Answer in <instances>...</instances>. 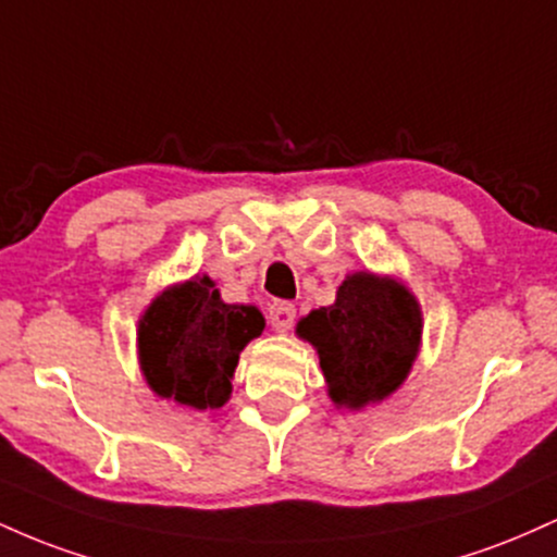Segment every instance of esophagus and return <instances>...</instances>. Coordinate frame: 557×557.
Returning a JSON list of instances; mask_svg holds the SVG:
<instances>
[{
    "instance_id": "obj_1",
    "label": "esophagus",
    "mask_w": 557,
    "mask_h": 557,
    "mask_svg": "<svg viewBox=\"0 0 557 557\" xmlns=\"http://www.w3.org/2000/svg\"><path fill=\"white\" fill-rule=\"evenodd\" d=\"M267 319H270V324L277 332H287L296 322V306L287 304V300H274L270 309H267Z\"/></svg>"
}]
</instances>
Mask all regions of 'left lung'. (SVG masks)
I'll list each match as a JSON object with an SVG mask.
<instances>
[{
  "label": "left lung",
  "mask_w": 557,
  "mask_h": 557,
  "mask_svg": "<svg viewBox=\"0 0 557 557\" xmlns=\"http://www.w3.org/2000/svg\"><path fill=\"white\" fill-rule=\"evenodd\" d=\"M298 335L317 348L330 398L361 408L406 380L419 354L421 311L400 283L359 272L343 280L335 304L300 319Z\"/></svg>",
  "instance_id": "left-lung-1"
}]
</instances>
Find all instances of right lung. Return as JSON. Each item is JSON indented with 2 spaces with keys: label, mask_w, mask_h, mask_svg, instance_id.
Returning <instances> with one entry per match:
<instances>
[{
  "label": "right lung",
  "mask_w": 557,
  "mask_h": 557,
  "mask_svg": "<svg viewBox=\"0 0 557 557\" xmlns=\"http://www.w3.org/2000/svg\"><path fill=\"white\" fill-rule=\"evenodd\" d=\"M261 330L259 309L225 304L209 277L188 280L164 290L140 319V369L162 398L196 411L220 408L240 350Z\"/></svg>",
  "instance_id": "1"
}]
</instances>
